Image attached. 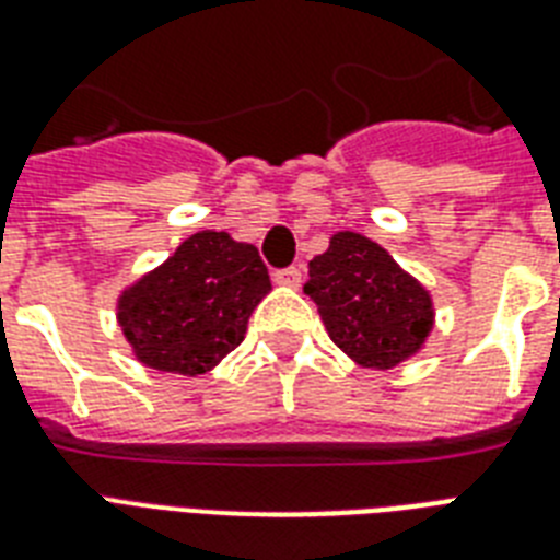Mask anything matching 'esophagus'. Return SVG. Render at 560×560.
<instances>
[{"instance_id": "34e87169", "label": "esophagus", "mask_w": 560, "mask_h": 560, "mask_svg": "<svg viewBox=\"0 0 560 560\" xmlns=\"http://www.w3.org/2000/svg\"><path fill=\"white\" fill-rule=\"evenodd\" d=\"M272 279H276V284H281V288H299V284H302V270H299V267H284V270L272 272Z\"/></svg>"}]
</instances>
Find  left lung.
<instances>
[{
  "label": "left lung",
  "instance_id": "left-lung-1",
  "mask_svg": "<svg viewBox=\"0 0 560 560\" xmlns=\"http://www.w3.org/2000/svg\"><path fill=\"white\" fill-rule=\"evenodd\" d=\"M305 293L316 302L328 337L366 369L412 358L433 331V299L381 244L337 232L307 264Z\"/></svg>",
  "mask_w": 560,
  "mask_h": 560
}]
</instances>
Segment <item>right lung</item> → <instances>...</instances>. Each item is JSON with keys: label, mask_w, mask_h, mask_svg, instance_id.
<instances>
[{"label": "right lung", "mask_w": 560, "mask_h": 560, "mask_svg": "<svg viewBox=\"0 0 560 560\" xmlns=\"http://www.w3.org/2000/svg\"><path fill=\"white\" fill-rule=\"evenodd\" d=\"M267 293L270 272L258 249L206 229L121 293L118 323L144 366L194 377L241 346Z\"/></svg>", "instance_id": "add662e5"}]
</instances>
